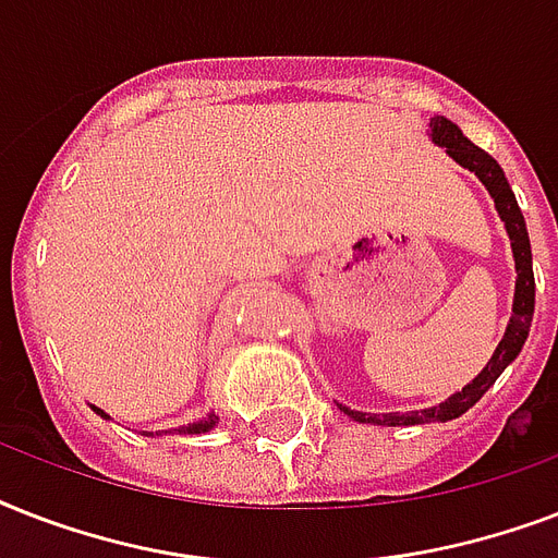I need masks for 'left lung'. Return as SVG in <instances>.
Masks as SVG:
<instances>
[{
  "label": "left lung",
  "instance_id": "8db88e82",
  "mask_svg": "<svg viewBox=\"0 0 558 558\" xmlns=\"http://www.w3.org/2000/svg\"><path fill=\"white\" fill-rule=\"evenodd\" d=\"M428 138L437 147L449 153L451 159L458 161L460 168H466L469 173H475L481 179V185L489 191L495 202V210L501 217L507 236L512 245V260H515V295H512V315L504 339L498 341L493 359L486 362V367L477 373L475 379L454 390L449 399H442L440 405L423 408V411H405V414H367V411H353L348 405H339L348 416H353L356 423H371V425H428V423H449L454 416L466 414L469 408L475 405L477 399L484 397L486 390L493 388L495 379L501 376L507 367L519 359L521 348L530 336V324H533V310H536V278H533V252H530V236H527V222L521 214L515 193H512L510 182L504 177L501 165L484 153L481 147L469 142L463 130L458 124H451L449 118L434 116L428 124Z\"/></svg>",
  "mask_w": 558,
  "mask_h": 558
}]
</instances>
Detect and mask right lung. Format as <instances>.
<instances>
[{
  "instance_id": "1",
  "label": "right lung",
  "mask_w": 558,
  "mask_h": 558,
  "mask_svg": "<svg viewBox=\"0 0 558 558\" xmlns=\"http://www.w3.org/2000/svg\"><path fill=\"white\" fill-rule=\"evenodd\" d=\"M92 411L104 416V420H109L107 411H100V408H95V405H92ZM217 423H219V416L214 414V411H208V414L202 416V420H196V423H187V425H179V428H173V434H205V432H210V428H217ZM144 434H147V437H153V432H144ZM156 434H168V432H156Z\"/></svg>"
}]
</instances>
